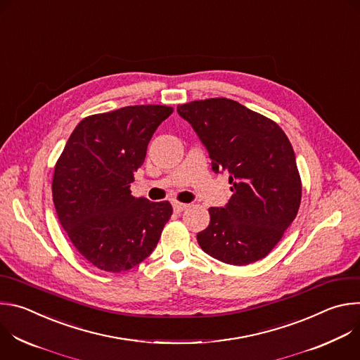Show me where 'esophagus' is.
<instances>
[{
	"instance_id": "34e87169",
	"label": "esophagus",
	"mask_w": 360,
	"mask_h": 360,
	"mask_svg": "<svg viewBox=\"0 0 360 360\" xmlns=\"http://www.w3.org/2000/svg\"><path fill=\"white\" fill-rule=\"evenodd\" d=\"M188 207L189 205L188 203H181V202H174V210L176 211V212H182V211H185V210H188Z\"/></svg>"
}]
</instances>
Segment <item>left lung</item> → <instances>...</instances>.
<instances>
[{
    "instance_id": "8db88e82",
    "label": "left lung",
    "mask_w": 360,
    "mask_h": 360,
    "mask_svg": "<svg viewBox=\"0 0 360 360\" xmlns=\"http://www.w3.org/2000/svg\"><path fill=\"white\" fill-rule=\"evenodd\" d=\"M208 150L215 174H228L232 196L210 208L196 235L203 252L236 266L259 261L296 218L302 186L293 148L278 124L236 101L212 98L178 105Z\"/></svg>"
}]
</instances>
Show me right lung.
<instances>
[{"mask_svg":"<svg viewBox=\"0 0 360 360\" xmlns=\"http://www.w3.org/2000/svg\"><path fill=\"white\" fill-rule=\"evenodd\" d=\"M165 105H134L84 118L54 169L53 199L71 242L94 266L124 272L155 249L171 203L131 195L148 143L171 114Z\"/></svg>","mask_w":360,"mask_h":360,"instance_id":"obj_1","label":"right lung"}]
</instances>
